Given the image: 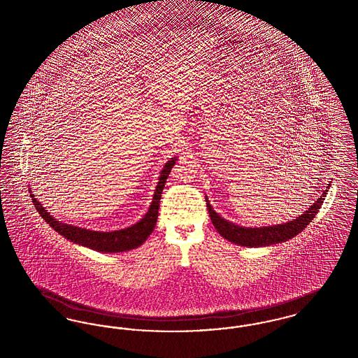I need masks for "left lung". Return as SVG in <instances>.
<instances>
[{
    "instance_id": "1",
    "label": "left lung",
    "mask_w": 358,
    "mask_h": 358,
    "mask_svg": "<svg viewBox=\"0 0 358 358\" xmlns=\"http://www.w3.org/2000/svg\"><path fill=\"white\" fill-rule=\"evenodd\" d=\"M329 187H330V184L324 189L322 196L318 197L317 201L311 205L307 210H305L299 217L289 222L271 225V227H260V228L240 227L235 222L222 219V216L212 208V205L209 204L208 197H205V200H206V206H208L210 220L222 238H227L228 241H231L234 244L243 245V247H267V245H273L278 243H285L289 238L296 236L298 234H301L310 224V222L315 217L320 208L324 204V197L329 192Z\"/></svg>"
}]
</instances>
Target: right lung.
<instances>
[{
  "instance_id": "add662e5",
  "label": "right lung",
  "mask_w": 358,
  "mask_h": 358,
  "mask_svg": "<svg viewBox=\"0 0 358 358\" xmlns=\"http://www.w3.org/2000/svg\"><path fill=\"white\" fill-rule=\"evenodd\" d=\"M176 161H177V157L171 158L159 173L158 184L154 190L153 201L149 206L148 212L145 213V216L139 222L133 224L131 227H127L120 231H111V232L91 231L82 227H75L71 224L59 222L57 219L52 217L51 213L47 212V209L40 204V201H37L34 193L31 194V197L34 200V208L37 209L40 216L48 222L57 234H60L63 238H67L69 241L103 254L130 251L142 245L146 241V238L152 235L154 227L157 224L161 194L166 184V178L169 177L171 168L174 166Z\"/></svg>"
}]
</instances>
